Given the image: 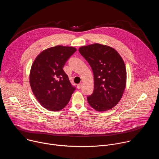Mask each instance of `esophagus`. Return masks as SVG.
Segmentation results:
<instances>
[{
    "label": "esophagus",
    "instance_id": "esophagus-1",
    "mask_svg": "<svg viewBox=\"0 0 159 159\" xmlns=\"http://www.w3.org/2000/svg\"><path fill=\"white\" fill-rule=\"evenodd\" d=\"M82 83L77 84V89H80L82 87Z\"/></svg>",
    "mask_w": 159,
    "mask_h": 159
}]
</instances>
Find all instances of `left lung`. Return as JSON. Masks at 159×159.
Returning a JSON list of instances; mask_svg holds the SVG:
<instances>
[{
	"mask_svg": "<svg viewBox=\"0 0 159 159\" xmlns=\"http://www.w3.org/2000/svg\"><path fill=\"white\" fill-rule=\"evenodd\" d=\"M79 51L94 74V92L87 97L89 105L99 112L114 107L121 100L126 85L122 57L115 48L99 43L82 46Z\"/></svg>",
	"mask_w": 159,
	"mask_h": 159,
	"instance_id": "1",
	"label": "left lung"
}]
</instances>
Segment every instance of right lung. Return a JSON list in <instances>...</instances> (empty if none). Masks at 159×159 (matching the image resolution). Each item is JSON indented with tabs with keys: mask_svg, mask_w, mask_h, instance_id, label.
Segmentation results:
<instances>
[{
	"mask_svg": "<svg viewBox=\"0 0 159 159\" xmlns=\"http://www.w3.org/2000/svg\"><path fill=\"white\" fill-rule=\"evenodd\" d=\"M73 47L58 46L42 51L34 59L30 70V83L40 104L49 111H58L69 103L75 88L63 67L76 52Z\"/></svg>",
	"mask_w": 159,
	"mask_h": 159,
	"instance_id": "right-lung-1",
	"label": "right lung"
}]
</instances>
